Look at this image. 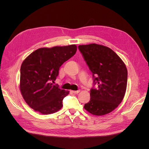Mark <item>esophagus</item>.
I'll return each mask as SVG.
<instances>
[{
  "label": "esophagus",
  "mask_w": 149,
  "mask_h": 149,
  "mask_svg": "<svg viewBox=\"0 0 149 149\" xmlns=\"http://www.w3.org/2000/svg\"><path fill=\"white\" fill-rule=\"evenodd\" d=\"M79 91H80V90H78V91H72V92L74 94H78V93H79Z\"/></svg>",
  "instance_id": "34e87169"
}]
</instances>
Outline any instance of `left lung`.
<instances>
[{"instance_id":"obj_1","label":"left lung","mask_w":149,"mask_h":149,"mask_svg":"<svg viewBox=\"0 0 149 149\" xmlns=\"http://www.w3.org/2000/svg\"><path fill=\"white\" fill-rule=\"evenodd\" d=\"M78 49L93 78L91 98L84 108L96 116L109 113L124 97L127 83L126 66L120 57L107 47L92 43L79 45ZM96 84V88H94Z\"/></svg>"}]
</instances>
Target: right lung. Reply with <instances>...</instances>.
<instances>
[{
    "mask_svg": "<svg viewBox=\"0 0 149 149\" xmlns=\"http://www.w3.org/2000/svg\"><path fill=\"white\" fill-rule=\"evenodd\" d=\"M77 50L75 45L50 48H42L25 58L20 68V88L28 105L43 114L59 111L69 94L53 84L60 66Z\"/></svg>",
    "mask_w": 149,
    "mask_h": 149,
    "instance_id": "1",
    "label": "right lung"
}]
</instances>
